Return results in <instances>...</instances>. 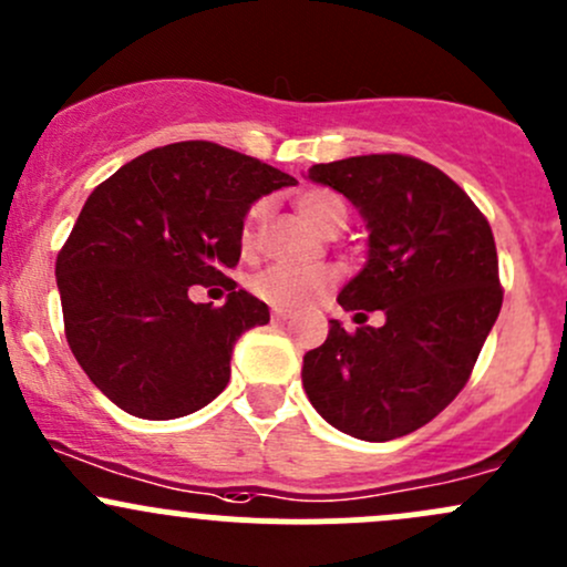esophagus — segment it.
Returning a JSON list of instances; mask_svg holds the SVG:
<instances>
[{"instance_id": "1", "label": "esophagus", "mask_w": 567, "mask_h": 567, "mask_svg": "<svg viewBox=\"0 0 567 567\" xmlns=\"http://www.w3.org/2000/svg\"><path fill=\"white\" fill-rule=\"evenodd\" d=\"M272 319L286 321V319H289V313H286V310H281V308H276V310H272Z\"/></svg>"}]
</instances>
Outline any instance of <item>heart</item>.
I'll return each mask as SVG.
<instances>
[{"label": "heart", "instance_id": "heart-1", "mask_svg": "<svg viewBox=\"0 0 567 567\" xmlns=\"http://www.w3.org/2000/svg\"><path fill=\"white\" fill-rule=\"evenodd\" d=\"M302 218L321 235H338L340 229L349 221V208L340 194L330 192V188H308L297 199ZM267 216H270V203L267 199H257L243 218L240 227V243L243 248H254L259 243L261 229H265ZM334 286L332 270H295V267L272 265L261 270L251 281L254 295L265 300L267 306L281 308V310H302L316 306L327 297Z\"/></svg>", "mask_w": 567, "mask_h": 567}]
</instances>
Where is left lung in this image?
<instances>
[{"label": "left lung", "mask_w": 567, "mask_h": 567, "mask_svg": "<svg viewBox=\"0 0 567 567\" xmlns=\"http://www.w3.org/2000/svg\"><path fill=\"white\" fill-rule=\"evenodd\" d=\"M368 224V261L338 302L319 349L302 357L310 405L334 430L383 443L424 427L462 392L503 306L489 221L432 164L403 154L351 156L308 169ZM368 309L384 324L368 328Z\"/></svg>", "instance_id": "8db88e82"}]
</instances>
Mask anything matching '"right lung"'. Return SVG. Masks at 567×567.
Segmentation results:
<instances>
[{
  "label": "right lung",
  "mask_w": 567,
  "mask_h": 567,
  "mask_svg": "<svg viewBox=\"0 0 567 567\" xmlns=\"http://www.w3.org/2000/svg\"><path fill=\"white\" fill-rule=\"evenodd\" d=\"M297 181L208 140L137 156L91 192L56 257L64 332L78 364L121 411L178 419L224 392L243 332L270 310L224 276L265 194ZM228 281L221 309L192 303L194 282Z\"/></svg>",
  "instance_id": "add662e5"
}]
</instances>
